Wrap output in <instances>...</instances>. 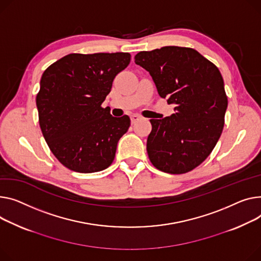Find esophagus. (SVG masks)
<instances>
[{"mask_svg": "<svg viewBox=\"0 0 261 261\" xmlns=\"http://www.w3.org/2000/svg\"><path fill=\"white\" fill-rule=\"evenodd\" d=\"M141 119V116L138 115V114H133V115H131V123L132 124H135L136 121H138Z\"/></svg>", "mask_w": 261, "mask_h": 261, "instance_id": "esophagus-1", "label": "esophagus"}]
</instances>
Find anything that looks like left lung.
I'll return each mask as SVG.
<instances>
[{"mask_svg":"<svg viewBox=\"0 0 261 261\" xmlns=\"http://www.w3.org/2000/svg\"><path fill=\"white\" fill-rule=\"evenodd\" d=\"M134 60L150 73L160 96L175 106L172 115L150 119L152 165L170 174L193 170L210 155L223 129L228 97L220 71L187 47L141 51Z\"/></svg>","mask_w":261,"mask_h":261,"instance_id":"8db88e82","label":"left lung"}]
</instances>
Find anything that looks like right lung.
<instances>
[{"label":"right lung","mask_w":261,"mask_h":261,"mask_svg":"<svg viewBox=\"0 0 261 261\" xmlns=\"http://www.w3.org/2000/svg\"><path fill=\"white\" fill-rule=\"evenodd\" d=\"M130 60L128 52L71 54L44 71L37 95L39 123L51 152L66 168L93 173L112 164L130 118L112 116L101 103Z\"/></svg>","instance_id":"right-lung-1"}]
</instances>
